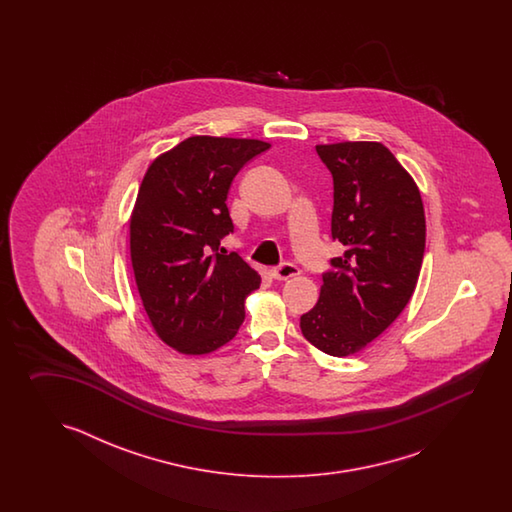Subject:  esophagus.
Wrapping results in <instances>:
<instances>
[{"label":"esophagus","instance_id":"1","mask_svg":"<svg viewBox=\"0 0 512 512\" xmlns=\"http://www.w3.org/2000/svg\"><path fill=\"white\" fill-rule=\"evenodd\" d=\"M271 274L274 280H280V282H282V280H289V278L298 276L300 269H298L294 263H282L280 267H274Z\"/></svg>","mask_w":512,"mask_h":512}]
</instances>
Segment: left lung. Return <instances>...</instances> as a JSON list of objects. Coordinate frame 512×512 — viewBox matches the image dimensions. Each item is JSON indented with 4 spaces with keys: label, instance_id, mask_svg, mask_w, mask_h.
I'll return each instance as SVG.
<instances>
[{
    "label": "left lung",
    "instance_id": "left-lung-1",
    "mask_svg": "<svg viewBox=\"0 0 512 512\" xmlns=\"http://www.w3.org/2000/svg\"><path fill=\"white\" fill-rule=\"evenodd\" d=\"M333 175L331 236L346 251L300 316L304 337L331 357L366 348L403 313L425 256V208L412 175L381 142L318 144Z\"/></svg>",
    "mask_w": 512,
    "mask_h": 512
}]
</instances>
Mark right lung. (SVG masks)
<instances>
[{"label":"right lung","mask_w":512,"mask_h":512,"mask_svg":"<svg viewBox=\"0 0 512 512\" xmlns=\"http://www.w3.org/2000/svg\"><path fill=\"white\" fill-rule=\"evenodd\" d=\"M269 142L196 135L159 155L130 219V254L157 337L185 355H207L236 337L260 274L219 243L234 230L232 179Z\"/></svg>","instance_id":"add662e5"}]
</instances>
